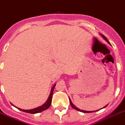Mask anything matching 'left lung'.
I'll use <instances>...</instances> for the list:
<instances>
[{
  "label": "left lung",
  "instance_id": "obj_1",
  "mask_svg": "<svg viewBox=\"0 0 125 125\" xmlns=\"http://www.w3.org/2000/svg\"><path fill=\"white\" fill-rule=\"evenodd\" d=\"M101 34V36H102V38H103L106 41H107V42L108 43V44H110V42L108 41V39H107V38H106L105 36H104V35H103V34ZM69 99H70V105H71V106H72V107H73V108H74V109H75V110H78V111H80V112H83V113H91V112H95V111H97V110H95V111H86V110H81V109H80V108H78V107H76V106L74 105L73 104V103H72V101H71V99H70V98H69ZM107 107V105H106V106H105V107H104V108H105V107Z\"/></svg>",
  "mask_w": 125,
  "mask_h": 125
}]
</instances>
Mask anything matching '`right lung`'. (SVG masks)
I'll return each mask as SVG.
<instances>
[{"instance_id":"1","label":"right lung","mask_w":125,"mask_h":125,"mask_svg":"<svg viewBox=\"0 0 125 125\" xmlns=\"http://www.w3.org/2000/svg\"><path fill=\"white\" fill-rule=\"evenodd\" d=\"M55 86V84L54 86L52 87V89H51L49 95V97H47L46 101H45L41 105L38 106V107H35V108H31V109H29V110H23V109H21V108H18V107H17V108H18V110H21V111H23L24 112L29 113V114H37V113L41 112L46 110V109H47L48 108H49V107L51 105V103H52V95H53V89H54Z\"/></svg>"}]
</instances>
